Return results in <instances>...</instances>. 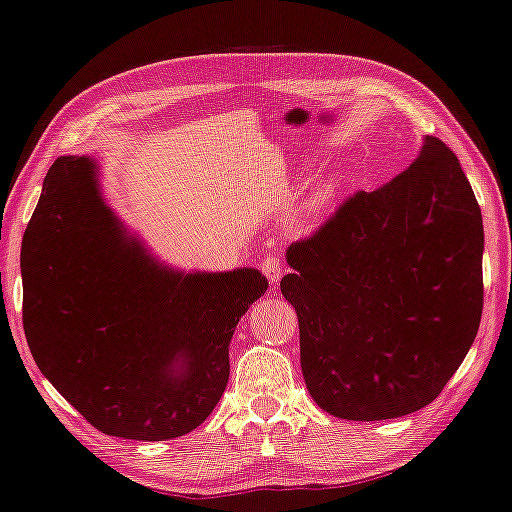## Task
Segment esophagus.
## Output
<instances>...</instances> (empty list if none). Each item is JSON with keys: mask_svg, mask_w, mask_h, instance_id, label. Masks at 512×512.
<instances>
[{"mask_svg": "<svg viewBox=\"0 0 512 512\" xmlns=\"http://www.w3.org/2000/svg\"><path fill=\"white\" fill-rule=\"evenodd\" d=\"M260 269H263V274L267 276L269 283H278L283 278V260L281 256H267L263 263H260Z\"/></svg>", "mask_w": 512, "mask_h": 512, "instance_id": "obj_1", "label": "esophagus"}]
</instances>
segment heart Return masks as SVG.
I'll return each mask as SVG.
<instances>
[{"label":"heart","mask_w":512,"mask_h":512,"mask_svg":"<svg viewBox=\"0 0 512 512\" xmlns=\"http://www.w3.org/2000/svg\"><path fill=\"white\" fill-rule=\"evenodd\" d=\"M332 198H334V185H332V182H321V185H318L312 191V194L303 200V205L298 207L296 216L301 218L305 225L316 223V220L325 214L327 207H330Z\"/></svg>","instance_id":"1"}]
</instances>
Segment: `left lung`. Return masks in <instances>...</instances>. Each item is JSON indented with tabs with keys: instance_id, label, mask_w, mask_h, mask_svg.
Listing matches in <instances>:
<instances>
[{
	"instance_id": "obj_1",
	"label": "left lung",
	"mask_w": 512,
	"mask_h": 512,
	"mask_svg": "<svg viewBox=\"0 0 512 512\" xmlns=\"http://www.w3.org/2000/svg\"><path fill=\"white\" fill-rule=\"evenodd\" d=\"M484 225L455 153L426 136L412 165L356 191L287 249L281 292L301 330L312 399L350 421L397 419L439 397L484 307Z\"/></svg>"
}]
</instances>
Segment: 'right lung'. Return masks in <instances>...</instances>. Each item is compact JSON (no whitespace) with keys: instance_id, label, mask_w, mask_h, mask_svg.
<instances>
[{"instance_id":"add662e5","label":"right lung","mask_w":512,"mask_h":512,"mask_svg":"<svg viewBox=\"0 0 512 512\" xmlns=\"http://www.w3.org/2000/svg\"><path fill=\"white\" fill-rule=\"evenodd\" d=\"M113 229L122 234L102 200L95 162L57 158L22 240L26 341L55 390L104 435L182 437L223 397L229 341L267 278L252 267L165 269L162 292L133 312L102 294L91 267Z\"/></svg>"}]
</instances>
